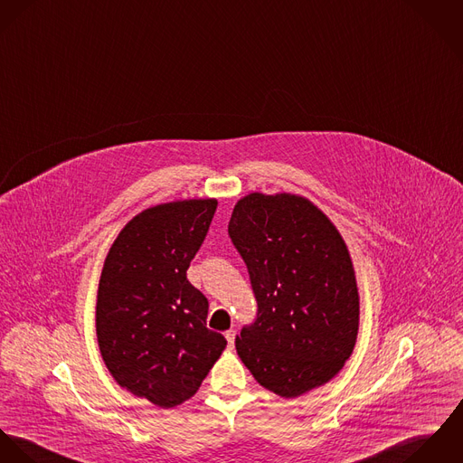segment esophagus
<instances>
[{
    "label": "esophagus",
    "instance_id": "34e87169",
    "mask_svg": "<svg viewBox=\"0 0 463 463\" xmlns=\"http://www.w3.org/2000/svg\"><path fill=\"white\" fill-rule=\"evenodd\" d=\"M225 339H227L229 346H232V345H234V339H236V330H227V332H225Z\"/></svg>",
    "mask_w": 463,
    "mask_h": 463
}]
</instances>
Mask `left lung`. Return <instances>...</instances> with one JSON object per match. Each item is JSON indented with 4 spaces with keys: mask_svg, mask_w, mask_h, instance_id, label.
Segmentation results:
<instances>
[{
    "mask_svg": "<svg viewBox=\"0 0 463 463\" xmlns=\"http://www.w3.org/2000/svg\"><path fill=\"white\" fill-rule=\"evenodd\" d=\"M229 236L257 300L256 323L236 335L240 359L280 398L330 382L359 334L355 268L337 227L302 195L252 192L236 203Z\"/></svg>",
    "mask_w": 463,
    "mask_h": 463,
    "instance_id": "8db88e82",
    "label": "left lung"
}]
</instances>
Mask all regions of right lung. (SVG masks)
<instances>
[{"instance_id": "obj_1", "label": "right lung", "mask_w": 463, "mask_h": 463, "mask_svg": "<svg viewBox=\"0 0 463 463\" xmlns=\"http://www.w3.org/2000/svg\"><path fill=\"white\" fill-rule=\"evenodd\" d=\"M216 199L147 207L104 259L96 332L113 380L156 407L190 400L227 341L206 326L207 298L186 269L206 238Z\"/></svg>"}]
</instances>
